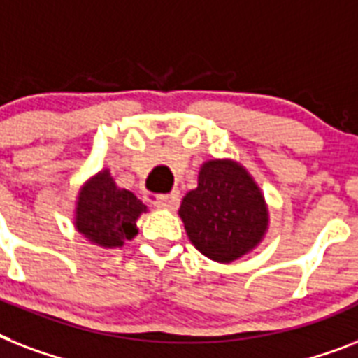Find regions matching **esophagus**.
I'll return each instance as SVG.
<instances>
[{"instance_id": "34e87169", "label": "esophagus", "mask_w": 358, "mask_h": 358, "mask_svg": "<svg viewBox=\"0 0 358 358\" xmlns=\"http://www.w3.org/2000/svg\"><path fill=\"white\" fill-rule=\"evenodd\" d=\"M178 201H180L178 193H171V195L159 196L157 201H154V206H156L157 210H176Z\"/></svg>"}]
</instances>
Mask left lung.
Returning <instances> with one entry per match:
<instances>
[{
	"mask_svg": "<svg viewBox=\"0 0 358 358\" xmlns=\"http://www.w3.org/2000/svg\"><path fill=\"white\" fill-rule=\"evenodd\" d=\"M191 243L210 260L230 264L264 239L269 223L260 187L232 159H210L199 171V185L180 204Z\"/></svg>",
	"mask_w": 358,
	"mask_h": 358,
	"instance_id": "8db88e82",
	"label": "left lung"
}]
</instances>
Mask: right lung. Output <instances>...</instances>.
<instances>
[{
	"instance_id": "right-lung-1",
	"label": "right lung",
	"mask_w": 358,
	"mask_h": 358,
	"mask_svg": "<svg viewBox=\"0 0 358 358\" xmlns=\"http://www.w3.org/2000/svg\"><path fill=\"white\" fill-rule=\"evenodd\" d=\"M146 206L128 189L115 184L108 169L87 180L76 202L74 224L91 243L115 249L137 236V219Z\"/></svg>"
}]
</instances>
